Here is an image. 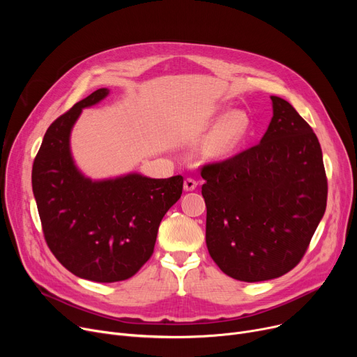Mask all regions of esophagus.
Listing matches in <instances>:
<instances>
[{"label":"esophagus","instance_id":"esophagus-1","mask_svg":"<svg viewBox=\"0 0 357 357\" xmlns=\"http://www.w3.org/2000/svg\"><path fill=\"white\" fill-rule=\"evenodd\" d=\"M198 182L194 178H186L183 182V190L185 191H194L197 188Z\"/></svg>","mask_w":357,"mask_h":357}]
</instances>
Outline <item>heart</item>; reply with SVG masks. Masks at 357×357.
Instances as JSON below:
<instances>
[{
	"mask_svg": "<svg viewBox=\"0 0 357 357\" xmlns=\"http://www.w3.org/2000/svg\"><path fill=\"white\" fill-rule=\"evenodd\" d=\"M248 127L246 117L240 112H233L215 131L211 140V153L215 156H226L237 146L240 139L245 135Z\"/></svg>",
	"mask_w": 357,
	"mask_h": 357,
	"instance_id": "heart-1",
	"label": "heart"
}]
</instances>
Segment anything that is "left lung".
Segmentation results:
<instances>
[{"mask_svg": "<svg viewBox=\"0 0 357 357\" xmlns=\"http://www.w3.org/2000/svg\"><path fill=\"white\" fill-rule=\"evenodd\" d=\"M271 100L273 117L260 143L201 167L210 256L224 273L245 282L292 271L327 205L315 133L288 101Z\"/></svg>", "mask_w": 357, "mask_h": 357, "instance_id": "8db88e82", "label": "left lung"}]
</instances>
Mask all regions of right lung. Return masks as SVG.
Listing matches in <instances>:
<instances>
[{
    "instance_id": "right-lung-1",
    "label": "right lung",
    "mask_w": 357,
    "mask_h": 357,
    "mask_svg": "<svg viewBox=\"0 0 357 357\" xmlns=\"http://www.w3.org/2000/svg\"><path fill=\"white\" fill-rule=\"evenodd\" d=\"M93 91L47 128L37 152L31 185L45 240L73 275L119 282L136 275L153 255L159 224L181 198L183 178L152 179L130 174L93 182L73 163L69 136L82 108L100 102Z\"/></svg>"
}]
</instances>
